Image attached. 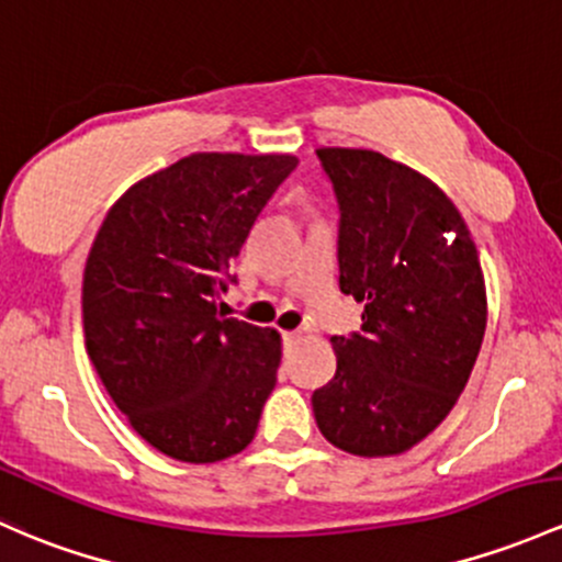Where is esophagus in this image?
Returning a JSON list of instances; mask_svg holds the SVG:
<instances>
[{
	"label": "esophagus",
	"mask_w": 562,
	"mask_h": 562,
	"mask_svg": "<svg viewBox=\"0 0 562 562\" xmlns=\"http://www.w3.org/2000/svg\"><path fill=\"white\" fill-rule=\"evenodd\" d=\"M282 341H285V347H293L299 341V334L296 330H285V334H282Z\"/></svg>",
	"instance_id": "esophagus-1"
}]
</instances>
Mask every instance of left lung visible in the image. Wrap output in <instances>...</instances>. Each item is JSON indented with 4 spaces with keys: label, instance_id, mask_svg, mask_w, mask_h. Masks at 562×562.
<instances>
[{
    "label": "left lung",
    "instance_id": "left-lung-1",
    "mask_svg": "<svg viewBox=\"0 0 562 562\" xmlns=\"http://www.w3.org/2000/svg\"><path fill=\"white\" fill-rule=\"evenodd\" d=\"M317 158L339 202V288L366 306L358 334L330 336L336 374L312 412L339 450L401 454L450 415L480 356V252L458 206L406 164L356 147Z\"/></svg>",
    "mask_w": 562,
    "mask_h": 562
}]
</instances>
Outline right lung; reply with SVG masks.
<instances>
[{"label":"right lung","instance_id":"right-lung-1","mask_svg":"<svg viewBox=\"0 0 562 562\" xmlns=\"http://www.w3.org/2000/svg\"><path fill=\"white\" fill-rule=\"evenodd\" d=\"M288 153H191L110 206L82 274V330L99 380L132 428L182 463H217L256 436L282 339L223 317L228 266Z\"/></svg>","mask_w":562,"mask_h":562}]
</instances>
